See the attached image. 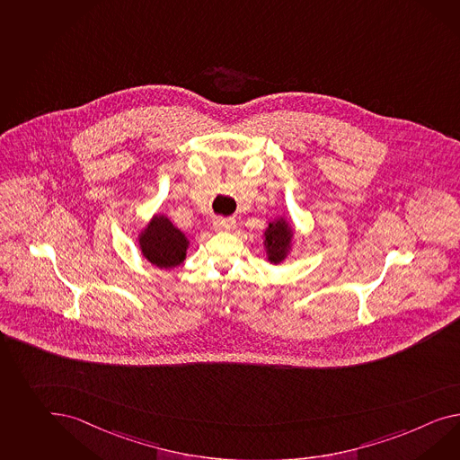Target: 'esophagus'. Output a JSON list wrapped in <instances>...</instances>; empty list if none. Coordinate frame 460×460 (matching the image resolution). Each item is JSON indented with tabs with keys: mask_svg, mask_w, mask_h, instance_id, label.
<instances>
[{
	"mask_svg": "<svg viewBox=\"0 0 460 460\" xmlns=\"http://www.w3.org/2000/svg\"><path fill=\"white\" fill-rule=\"evenodd\" d=\"M235 218H215L213 220V228L217 232H230L235 228Z\"/></svg>",
	"mask_w": 460,
	"mask_h": 460,
	"instance_id": "esophagus-1",
	"label": "esophagus"
}]
</instances>
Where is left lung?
<instances>
[{"label":"left lung","instance_id":"obj_1","mask_svg":"<svg viewBox=\"0 0 460 460\" xmlns=\"http://www.w3.org/2000/svg\"><path fill=\"white\" fill-rule=\"evenodd\" d=\"M265 240L263 245L267 250V259L270 263H282L287 259L288 252L292 250V242H294V228L288 224L285 217L275 218L269 224L265 230Z\"/></svg>","mask_w":460,"mask_h":460}]
</instances>
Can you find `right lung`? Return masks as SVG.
Wrapping results in <instances>:
<instances>
[{
    "label": "right lung",
    "mask_w": 460,
    "mask_h": 460,
    "mask_svg": "<svg viewBox=\"0 0 460 460\" xmlns=\"http://www.w3.org/2000/svg\"><path fill=\"white\" fill-rule=\"evenodd\" d=\"M142 255L158 269H175L187 257L189 238L166 218L155 215L138 235Z\"/></svg>",
    "instance_id": "obj_1"
}]
</instances>
